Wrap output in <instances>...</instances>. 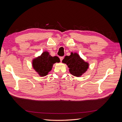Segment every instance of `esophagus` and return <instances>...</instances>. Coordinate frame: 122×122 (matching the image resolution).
I'll use <instances>...</instances> for the list:
<instances>
[{"instance_id":"esophagus-1","label":"esophagus","mask_w":122,"mask_h":122,"mask_svg":"<svg viewBox=\"0 0 122 122\" xmlns=\"http://www.w3.org/2000/svg\"><path fill=\"white\" fill-rule=\"evenodd\" d=\"M63 58H64V57H63V56H61V57H60V59L61 61H62V60H63Z\"/></svg>"}]
</instances>
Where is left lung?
Segmentation results:
<instances>
[{
	"label": "left lung",
	"mask_w": 122,
	"mask_h": 122,
	"mask_svg": "<svg viewBox=\"0 0 122 122\" xmlns=\"http://www.w3.org/2000/svg\"><path fill=\"white\" fill-rule=\"evenodd\" d=\"M69 68V72L73 76L80 77L86 72L89 67L88 62L84 61L77 53H71L70 56H66L62 60Z\"/></svg>",
	"instance_id": "obj_1"
}]
</instances>
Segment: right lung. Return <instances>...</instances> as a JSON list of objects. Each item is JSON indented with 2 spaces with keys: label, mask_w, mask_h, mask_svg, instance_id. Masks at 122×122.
I'll return each mask as SVG.
<instances>
[{
  "label": "right lung",
  "mask_w": 122,
  "mask_h": 122,
  "mask_svg": "<svg viewBox=\"0 0 122 122\" xmlns=\"http://www.w3.org/2000/svg\"><path fill=\"white\" fill-rule=\"evenodd\" d=\"M60 60L57 56H51L47 51L32 61V67L40 76H45L52 68L56 62H60Z\"/></svg>",
  "instance_id": "add662e5"
}]
</instances>
